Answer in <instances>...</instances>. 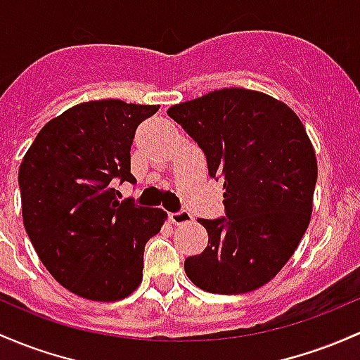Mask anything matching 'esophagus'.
<instances>
[{
  "instance_id": "esophagus-1",
  "label": "esophagus",
  "mask_w": 360,
  "mask_h": 360,
  "mask_svg": "<svg viewBox=\"0 0 360 360\" xmlns=\"http://www.w3.org/2000/svg\"><path fill=\"white\" fill-rule=\"evenodd\" d=\"M169 221L172 224H188V222H193V215L186 210H179V212H170L169 214Z\"/></svg>"
}]
</instances>
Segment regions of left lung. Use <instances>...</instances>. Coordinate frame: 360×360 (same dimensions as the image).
Instances as JSON below:
<instances>
[{
  "label": "left lung",
  "instance_id": "left-lung-1",
  "mask_svg": "<svg viewBox=\"0 0 360 360\" xmlns=\"http://www.w3.org/2000/svg\"><path fill=\"white\" fill-rule=\"evenodd\" d=\"M224 179L226 217L198 219L209 233L184 260L193 285L217 295L248 293L285 267L309 228L317 158L304 124L266 93L224 88L167 110Z\"/></svg>",
  "mask_w": 360,
  "mask_h": 360
}]
</instances>
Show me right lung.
<instances>
[{"mask_svg": "<svg viewBox=\"0 0 360 360\" xmlns=\"http://www.w3.org/2000/svg\"><path fill=\"white\" fill-rule=\"evenodd\" d=\"M158 108L122 100L79 103L51 119L24 155L18 184L25 231L44 267L77 297L117 302L141 283L145 245L167 214L119 202L112 183H136V127Z\"/></svg>", "mask_w": 360, "mask_h": 360, "instance_id": "obj_1", "label": "right lung"}]
</instances>
